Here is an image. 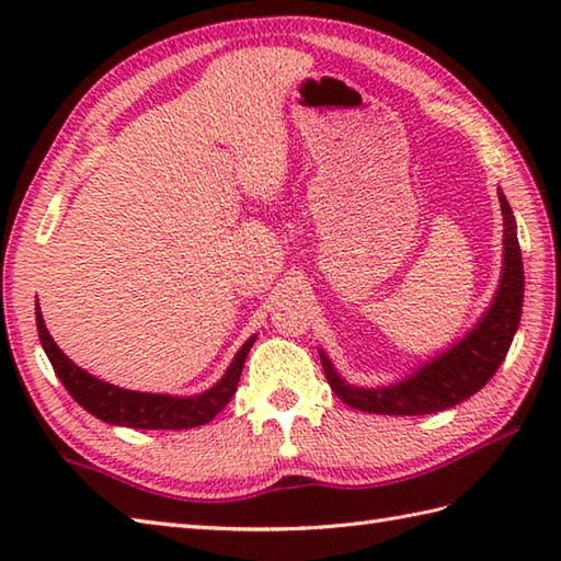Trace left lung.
I'll use <instances>...</instances> for the list:
<instances>
[{
  "mask_svg": "<svg viewBox=\"0 0 561 561\" xmlns=\"http://www.w3.org/2000/svg\"><path fill=\"white\" fill-rule=\"evenodd\" d=\"M499 202H502L504 214L502 279H499L494 299L478 320V325L453 347L434 356L432 362H424L398 383L378 388L347 383L337 374L330 356L323 350H318L328 383L344 404L368 414H434L456 408L458 402L468 400L490 383L496 368L502 366L511 342H514L523 311V287H526L516 219L502 190H499Z\"/></svg>",
  "mask_w": 561,
  "mask_h": 561,
  "instance_id": "1",
  "label": "left lung"
}]
</instances>
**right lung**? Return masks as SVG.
<instances>
[{
    "instance_id": "obj_1",
    "label": "right lung",
    "mask_w": 561,
    "mask_h": 561,
    "mask_svg": "<svg viewBox=\"0 0 561 561\" xmlns=\"http://www.w3.org/2000/svg\"><path fill=\"white\" fill-rule=\"evenodd\" d=\"M35 325H38L41 344L57 378L62 380V386L75 398V402H79L89 414L113 426L173 428V432L175 428H193L207 424L229 404L238 388V380H241L245 356L257 340V335H250L243 342V347L236 352L229 368H226L224 376L211 388L197 392V396L181 398L165 396V392H139L105 383V380L83 371L81 366H77L57 347L53 335L45 328L41 306H35Z\"/></svg>"
}]
</instances>
